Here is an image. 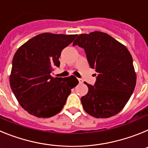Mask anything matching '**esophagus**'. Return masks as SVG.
<instances>
[{
  "instance_id": "obj_1",
  "label": "esophagus",
  "mask_w": 148,
  "mask_h": 148,
  "mask_svg": "<svg viewBox=\"0 0 148 148\" xmlns=\"http://www.w3.org/2000/svg\"><path fill=\"white\" fill-rule=\"evenodd\" d=\"M78 82H79V84L83 83V80H82V78H78Z\"/></svg>"
}]
</instances>
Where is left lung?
<instances>
[{
    "label": "left lung",
    "instance_id": "obj_1",
    "mask_svg": "<svg viewBox=\"0 0 148 148\" xmlns=\"http://www.w3.org/2000/svg\"><path fill=\"white\" fill-rule=\"evenodd\" d=\"M73 46L84 48L89 64L98 75L81 101L84 110L95 118H109L119 113L130 99L136 75L130 52L108 34L95 31L81 34Z\"/></svg>",
    "mask_w": 148,
    "mask_h": 148
}]
</instances>
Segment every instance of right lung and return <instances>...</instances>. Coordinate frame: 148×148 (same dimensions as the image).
Instances as JSON below:
<instances>
[{"instance_id": "add662e5", "label": "right lung", "mask_w": 148, "mask_h": 148, "mask_svg": "<svg viewBox=\"0 0 148 148\" xmlns=\"http://www.w3.org/2000/svg\"><path fill=\"white\" fill-rule=\"evenodd\" d=\"M77 37L46 32L39 34L18 48L12 60L10 84L23 109L38 118H49L64 108L71 89L78 84L73 75L51 76L61 51Z\"/></svg>"}]
</instances>
